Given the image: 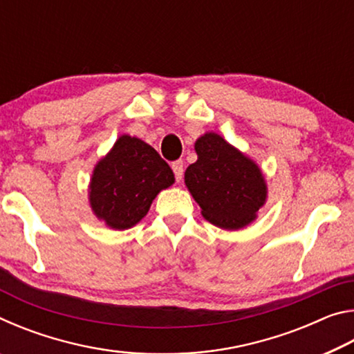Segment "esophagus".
<instances>
[{"label": "esophagus", "mask_w": 354, "mask_h": 354, "mask_svg": "<svg viewBox=\"0 0 354 354\" xmlns=\"http://www.w3.org/2000/svg\"><path fill=\"white\" fill-rule=\"evenodd\" d=\"M171 170H173V173H175L176 181H181V179H183V173H184V164H183V160H175V162L171 164Z\"/></svg>", "instance_id": "1"}]
</instances>
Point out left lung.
Instances as JSON below:
<instances>
[{
  "mask_svg": "<svg viewBox=\"0 0 354 354\" xmlns=\"http://www.w3.org/2000/svg\"><path fill=\"white\" fill-rule=\"evenodd\" d=\"M196 162L184 173L185 187L209 223L239 231L257 218L266 206L268 187L261 167L217 133L195 142Z\"/></svg>",
  "mask_w": 354,
  "mask_h": 354,
  "instance_id": "obj_1",
  "label": "left lung"
}]
</instances>
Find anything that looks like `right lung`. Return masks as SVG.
I'll use <instances>...</instances> for the list:
<instances>
[{
    "label": "right lung",
    "instance_id": "right-lung-1",
    "mask_svg": "<svg viewBox=\"0 0 354 354\" xmlns=\"http://www.w3.org/2000/svg\"><path fill=\"white\" fill-rule=\"evenodd\" d=\"M173 184L175 175L151 145L122 134L93 167L88 206L107 227L124 231L139 223L159 192Z\"/></svg>",
    "mask_w": 354,
    "mask_h": 354
}]
</instances>
